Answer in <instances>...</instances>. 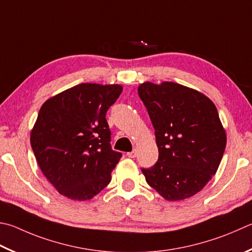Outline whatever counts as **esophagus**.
<instances>
[{
	"label": "esophagus",
	"instance_id": "obj_1",
	"mask_svg": "<svg viewBox=\"0 0 252 252\" xmlns=\"http://www.w3.org/2000/svg\"><path fill=\"white\" fill-rule=\"evenodd\" d=\"M126 155H127V157H129V158H135V157H136V150L131 151V152H127V153H126Z\"/></svg>",
	"mask_w": 252,
	"mask_h": 252
}]
</instances>
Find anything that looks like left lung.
I'll return each mask as SVG.
<instances>
[{"instance_id":"obj_1","label":"left lung","mask_w":252,"mask_h":252,"mask_svg":"<svg viewBox=\"0 0 252 252\" xmlns=\"http://www.w3.org/2000/svg\"><path fill=\"white\" fill-rule=\"evenodd\" d=\"M138 93L155 130L158 159L142 168L146 183L171 202L191 197L216 174L227 136L217 108L199 91L176 82L146 81Z\"/></svg>"}]
</instances>
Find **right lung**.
I'll use <instances>...</instances> for the list:
<instances>
[{"label":"right lung","mask_w":252,"mask_h":252,"mask_svg":"<svg viewBox=\"0 0 252 252\" xmlns=\"http://www.w3.org/2000/svg\"><path fill=\"white\" fill-rule=\"evenodd\" d=\"M121 93L120 85L85 82L40 108L31 145L44 175L65 197L88 200L110 183L122 154L111 149L106 113Z\"/></svg>","instance_id":"1"}]
</instances>
